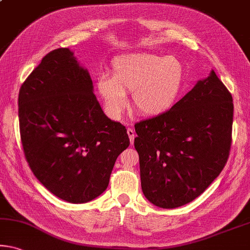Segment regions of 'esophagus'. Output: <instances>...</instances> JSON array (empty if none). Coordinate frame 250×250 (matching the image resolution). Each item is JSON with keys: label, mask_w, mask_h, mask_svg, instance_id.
Wrapping results in <instances>:
<instances>
[{"label": "esophagus", "mask_w": 250, "mask_h": 250, "mask_svg": "<svg viewBox=\"0 0 250 250\" xmlns=\"http://www.w3.org/2000/svg\"><path fill=\"white\" fill-rule=\"evenodd\" d=\"M126 133H128V136H129L130 142H131V144H133V142H134V137H136V133H134L133 129L128 128V129H126Z\"/></svg>", "instance_id": "1"}]
</instances>
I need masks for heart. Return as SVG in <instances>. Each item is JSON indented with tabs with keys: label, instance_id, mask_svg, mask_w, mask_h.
Masks as SVG:
<instances>
[{
	"label": "heart",
	"instance_id": "1",
	"mask_svg": "<svg viewBox=\"0 0 250 250\" xmlns=\"http://www.w3.org/2000/svg\"><path fill=\"white\" fill-rule=\"evenodd\" d=\"M184 79V68L176 58L134 53L114 59L112 77L100 75L97 90L106 113L112 119H119L125 110L126 92H132L133 105L138 112L156 117L175 105Z\"/></svg>",
	"mask_w": 250,
	"mask_h": 250
}]
</instances>
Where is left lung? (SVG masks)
<instances>
[{
	"label": "left lung",
	"mask_w": 250,
	"mask_h": 250,
	"mask_svg": "<svg viewBox=\"0 0 250 250\" xmlns=\"http://www.w3.org/2000/svg\"><path fill=\"white\" fill-rule=\"evenodd\" d=\"M232 97L211 70L160 116L138 122L141 188L154 206L180 207L219 176L231 145Z\"/></svg>",
	"instance_id": "8db88e82"
}]
</instances>
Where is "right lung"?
<instances>
[{
	"instance_id": "obj_1",
	"label": "right lung",
	"mask_w": 250,
	"mask_h": 250,
	"mask_svg": "<svg viewBox=\"0 0 250 250\" xmlns=\"http://www.w3.org/2000/svg\"><path fill=\"white\" fill-rule=\"evenodd\" d=\"M20 133L34 176L71 204L96 199L130 145L125 126L105 116L89 71L61 47L47 53L19 93Z\"/></svg>"
}]
</instances>
